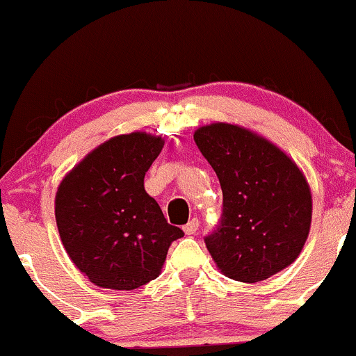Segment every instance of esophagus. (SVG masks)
<instances>
[{"instance_id": "esophagus-1", "label": "esophagus", "mask_w": 356, "mask_h": 356, "mask_svg": "<svg viewBox=\"0 0 356 356\" xmlns=\"http://www.w3.org/2000/svg\"><path fill=\"white\" fill-rule=\"evenodd\" d=\"M199 226H200V221L197 218H193V219H190L185 226H183V232H185L186 234H195L197 229H199Z\"/></svg>"}]
</instances>
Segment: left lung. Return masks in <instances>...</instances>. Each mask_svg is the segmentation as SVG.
Segmentation results:
<instances>
[{
  "label": "left lung",
  "instance_id": "left-lung-1",
  "mask_svg": "<svg viewBox=\"0 0 356 356\" xmlns=\"http://www.w3.org/2000/svg\"><path fill=\"white\" fill-rule=\"evenodd\" d=\"M193 140L221 183V221L204 238L221 273L257 283L295 262L312 222V193L295 161L238 124H205Z\"/></svg>",
  "mask_w": 356,
  "mask_h": 356
}]
</instances>
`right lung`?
I'll return each instance as SVG.
<instances>
[{"label": "right lung", "instance_id": "1", "mask_svg": "<svg viewBox=\"0 0 356 356\" xmlns=\"http://www.w3.org/2000/svg\"><path fill=\"white\" fill-rule=\"evenodd\" d=\"M164 140L145 131L118 135L87 154L54 200L68 257L96 286L137 289L156 280L181 229L168 225L144 177Z\"/></svg>", "mask_w": 356, "mask_h": 356}]
</instances>
